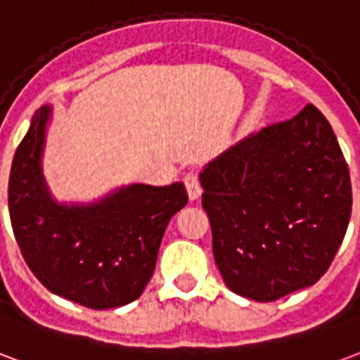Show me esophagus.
I'll return each mask as SVG.
<instances>
[{"mask_svg":"<svg viewBox=\"0 0 360 360\" xmlns=\"http://www.w3.org/2000/svg\"><path fill=\"white\" fill-rule=\"evenodd\" d=\"M183 183H185V187H187L188 198H191V200H198L202 194V187L200 183H198V177H196L194 173H188V175H185Z\"/></svg>","mask_w":360,"mask_h":360,"instance_id":"obj_1","label":"esophagus"}]
</instances>
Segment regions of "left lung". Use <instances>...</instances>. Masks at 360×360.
Instances as JSON below:
<instances>
[{
  "label": "left lung",
  "mask_w": 360,
  "mask_h": 360,
  "mask_svg": "<svg viewBox=\"0 0 360 360\" xmlns=\"http://www.w3.org/2000/svg\"><path fill=\"white\" fill-rule=\"evenodd\" d=\"M200 185L221 276L255 302L313 286L349 225V167L313 105L207 162Z\"/></svg>",
  "instance_id": "8db88e82"
}]
</instances>
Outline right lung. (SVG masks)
I'll list each match as a JSON object with an SVG mask.
<instances>
[{
	"mask_svg": "<svg viewBox=\"0 0 360 360\" xmlns=\"http://www.w3.org/2000/svg\"><path fill=\"white\" fill-rule=\"evenodd\" d=\"M51 106L20 141L9 175V215L24 262L53 294L89 309L135 302L156 267L160 242L188 196L183 183H133L93 202H58L44 175Z\"/></svg>",
	"mask_w": 360,
	"mask_h": 360,
	"instance_id": "add662e5",
	"label": "right lung"
}]
</instances>
